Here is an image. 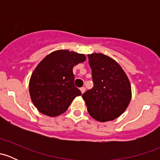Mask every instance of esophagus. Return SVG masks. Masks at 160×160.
<instances>
[{
  "label": "esophagus",
  "instance_id": "34e87169",
  "mask_svg": "<svg viewBox=\"0 0 160 160\" xmlns=\"http://www.w3.org/2000/svg\"><path fill=\"white\" fill-rule=\"evenodd\" d=\"M80 91H81V93H84V92H85V90H86V89H85V88H83H83H80Z\"/></svg>",
  "mask_w": 160,
  "mask_h": 160
}]
</instances>
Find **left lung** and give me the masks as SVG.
Returning a JSON list of instances; mask_svg holds the SVG:
<instances>
[{
	"instance_id": "8db88e82",
	"label": "left lung",
	"mask_w": 160,
	"mask_h": 160,
	"mask_svg": "<svg viewBox=\"0 0 160 160\" xmlns=\"http://www.w3.org/2000/svg\"><path fill=\"white\" fill-rule=\"evenodd\" d=\"M93 87L82 98L90 115L101 122L114 120L126 110L132 98L130 82L125 71L112 58L88 55Z\"/></svg>"
}]
</instances>
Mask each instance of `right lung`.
<instances>
[{
  "label": "right lung",
  "instance_id": "add662e5",
  "mask_svg": "<svg viewBox=\"0 0 160 160\" xmlns=\"http://www.w3.org/2000/svg\"><path fill=\"white\" fill-rule=\"evenodd\" d=\"M86 60L84 54L69 50H56L46 56L32 72L29 93L39 112L49 117L60 115L72 100L81 95L74 85L72 68Z\"/></svg>",
  "mask_w": 160,
  "mask_h": 160
}]
</instances>
